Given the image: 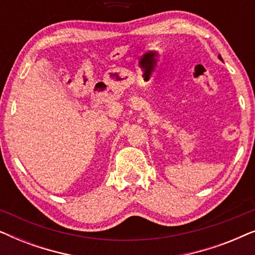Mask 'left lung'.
I'll return each instance as SVG.
<instances>
[{
    "label": "left lung",
    "mask_w": 255,
    "mask_h": 255,
    "mask_svg": "<svg viewBox=\"0 0 255 255\" xmlns=\"http://www.w3.org/2000/svg\"><path fill=\"white\" fill-rule=\"evenodd\" d=\"M218 58H219V59H221V60L223 61V59H222V57H221V55H218Z\"/></svg>",
    "instance_id": "left-lung-1"
}]
</instances>
